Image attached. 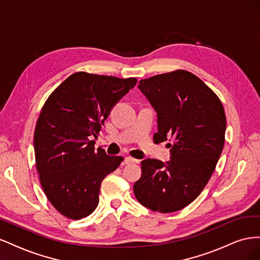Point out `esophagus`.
Wrapping results in <instances>:
<instances>
[{
    "label": "esophagus",
    "instance_id": "esophagus-1",
    "mask_svg": "<svg viewBox=\"0 0 260 260\" xmlns=\"http://www.w3.org/2000/svg\"><path fill=\"white\" fill-rule=\"evenodd\" d=\"M124 162L125 164H133V162H139V160L136 158H132V157H125Z\"/></svg>",
    "mask_w": 260,
    "mask_h": 260
}]
</instances>
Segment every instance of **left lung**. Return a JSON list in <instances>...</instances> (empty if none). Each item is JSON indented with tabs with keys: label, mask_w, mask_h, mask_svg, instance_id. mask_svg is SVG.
<instances>
[{
	"label": "left lung",
	"mask_w": 260,
	"mask_h": 260,
	"mask_svg": "<svg viewBox=\"0 0 260 260\" xmlns=\"http://www.w3.org/2000/svg\"><path fill=\"white\" fill-rule=\"evenodd\" d=\"M139 89L157 113L154 141L172 144L169 161L142 160L133 191L143 206L169 214L198 198L214 172L224 145V109L215 92L186 70L140 80Z\"/></svg>",
	"instance_id": "1"
}]
</instances>
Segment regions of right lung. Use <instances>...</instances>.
Returning <instances> with one entry per match:
<instances>
[{
	"mask_svg": "<svg viewBox=\"0 0 260 260\" xmlns=\"http://www.w3.org/2000/svg\"><path fill=\"white\" fill-rule=\"evenodd\" d=\"M136 78L79 72L69 76L44 103L35 130V155L46 198L62 216L78 220L99 204L103 179L123 160L94 149L112 108L137 84Z\"/></svg>",
	"mask_w": 260,
	"mask_h": 260,
	"instance_id": "1",
	"label": "right lung"
}]
</instances>
